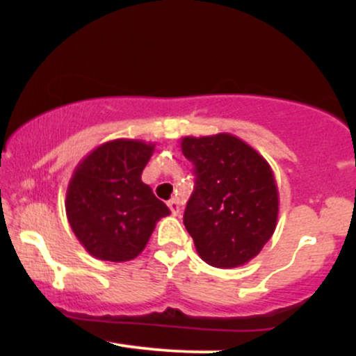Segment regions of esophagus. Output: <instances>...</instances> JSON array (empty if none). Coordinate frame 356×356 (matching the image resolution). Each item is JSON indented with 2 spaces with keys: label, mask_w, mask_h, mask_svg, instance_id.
<instances>
[{
  "label": "esophagus",
  "mask_w": 356,
  "mask_h": 356,
  "mask_svg": "<svg viewBox=\"0 0 356 356\" xmlns=\"http://www.w3.org/2000/svg\"><path fill=\"white\" fill-rule=\"evenodd\" d=\"M169 207H170V211H172L174 216L181 214V201H179V199H175V197L170 199Z\"/></svg>",
  "instance_id": "esophagus-1"
}]
</instances>
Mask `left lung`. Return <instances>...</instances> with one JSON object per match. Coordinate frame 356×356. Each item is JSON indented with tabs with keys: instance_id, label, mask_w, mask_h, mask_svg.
Masks as SVG:
<instances>
[{
	"instance_id": "obj_1",
	"label": "left lung",
	"mask_w": 356,
	"mask_h": 356,
	"mask_svg": "<svg viewBox=\"0 0 356 356\" xmlns=\"http://www.w3.org/2000/svg\"><path fill=\"white\" fill-rule=\"evenodd\" d=\"M181 149L197 175L184 212L195 251L209 266H244L276 229L280 192L271 165L254 147L227 132L182 137Z\"/></svg>"
}]
</instances>
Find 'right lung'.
Here are the masks:
<instances>
[{
    "label": "right lung",
    "instance_id": "add662e5",
    "mask_svg": "<svg viewBox=\"0 0 356 356\" xmlns=\"http://www.w3.org/2000/svg\"><path fill=\"white\" fill-rule=\"evenodd\" d=\"M154 150L152 142L115 138L95 147L73 170L65 199L67 219L85 251L97 259H136L155 224L170 214L142 182Z\"/></svg>",
    "mask_w": 356,
    "mask_h": 356
}]
</instances>
